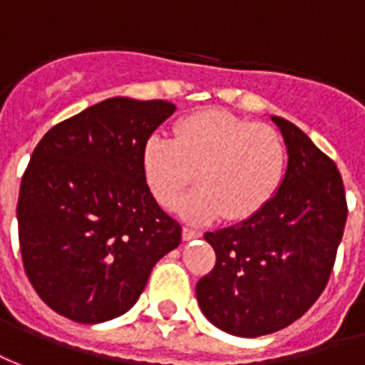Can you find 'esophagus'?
<instances>
[{"label":"esophagus","mask_w":365,"mask_h":365,"mask_svg":"<svg viewBox=\"0 0 365 365\" xmlns=\"http://www.w3.org/2000/svg\"><path fill=\"white\" fill-rule=\"evenodd\" d=\"M202 233L198 230H192V227H188V225H186V227H182V239H185V241H190V239H196V237H200Z\"/></svg>","instance_id":"34e87169"}]
</instances>
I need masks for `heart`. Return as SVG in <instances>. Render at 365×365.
<instances>
[{"label":"heart","mask_w":365,"mask_h":365,"mask_svg":"<svg viewBox=\"0 0 365 365\" xmlns=\"http://www.w3.org/2000/svg\"><path fill=\"white\" fill-rule=\"evenodd\" d=\"M145 182L163 206L196 180L200 188L179 202L188 220L225 215L245 222L268 206L288 171V148L278 130L225 110H200L175 126V140L150 135L142 148Z\"/></svg>","instance_id":"obj_1"}]
</instances>
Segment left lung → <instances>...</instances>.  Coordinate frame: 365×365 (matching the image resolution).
Listing matches in <instances>:
<instances>
[{"label": "left lung", "instance_id": "8db88e82", "mask_svg": "<svg viewBox=\"0 0 365 365\" xmlns=\"http://www.w3.org/2000/svg\"><path fill=\"white\" fill-rule=\"evenodd\" d=\"M270 118L288 148L284 182L251 220L204 235L215 267L196 284L210 323L245 339L280 331L317 302L348 215L334 161L295 124Z\"/></svg>", "mask_w": 365, "mask_h": 365}]
</instances>
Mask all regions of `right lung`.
<instances>
[{
	"mask_svg": "<svg viewBox=\"0 0 365 365\" xmlns=\"http://www.w3.org/2000/svg\"><path fill=\"white\" fill-rule=\"evenodd\" d=\"M177 106L113 97L48 130L17 202L29 280L50 309L95 324L126 313L180 223L150 192L142 148Z\"/></svg>",
	"mask_w": 365,
	"mask_h": 365,
	"instance_id": "1",
	"label": "right lung"
}]
</instances>
